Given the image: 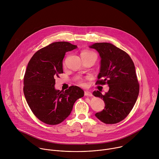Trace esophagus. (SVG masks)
Wrapping results in <instances>:
<instances>
[{
    "instance_id": "34e87169",
    "label": "esophagus",
    "mask_w": 159,
    "mask_h": 159,
    "mask_svg": "<svg viewBox=\"0 0 159 159\" xmlns=\"http://www.w3.org/2000/svg\"><path fill=\"white\" fill-rule=\"evenodd\" d=\"M84 95L86 96H89V97H91L93 96V94L91 93H90L89 91H88V90H85L84 92Z\"/></svg>"
}]
</instances>
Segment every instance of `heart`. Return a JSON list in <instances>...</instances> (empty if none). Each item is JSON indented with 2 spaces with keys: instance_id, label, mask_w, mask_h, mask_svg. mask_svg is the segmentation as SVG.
<instances>
[{
  "instance_id": "heart-1",
  "label": "heart",
  "mask_w": 159,
  "mask_h": 159,
  "mask_svg": "<svg viewBox=\"0 0 159 159\" xmlns=\"http://www.w3.org/2000/svg\"><path fill=\"white\" fill-rule=\"evenodd\" d=\"M90 53H94L90 52H83L81 54H90ZM79 84H80V85H84V82L83 80H80L79 81Z\"/></svg>"
}]
</instances>
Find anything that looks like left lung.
I'll list each match as a JSON object with an SVG mask.
<instances>
[{"instance_id":"1","label":"left lung","mask_w":159,"mask_h":159,"mask_svg":"<svg viewBox=\"0 0 159 159\" xmlns=\"http://www.w3.org/2000/svg\"><path fill=\"white\" fill-rule=\"evenodd\" d=\"M89 47L96 50L101 58L96 84L109 87L104 95L99 90L93 92L105 103L104 109L95 116L106 124L119 123L129 115L139 94L134 63L128 53L111 43H96Z\"/></svg>"}]
</instances>
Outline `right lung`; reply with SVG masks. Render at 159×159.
Returning <instances> with one entry per match:
<instances>
[{
    "label": "right lung",
    "mask_w": 159,
    "mask_h": 159,
    "mask_svg": "<svg viewBox=\"0 0 159 159\" xmlns=\"http://www.w3.org/2000/svg\"><path fill=\"white\" fill-rule=\"evenodd\" d=\"M77 46L66 41L50 44L36 52L28 63L24 77V94L33 114L42 122L55 125L70 114L75 102L84 95L77 86L63 90L55 88V78L63 72L66 52Z\"/></svg>",
    "instance_id": "right-lung-1"
}]
</instances>
